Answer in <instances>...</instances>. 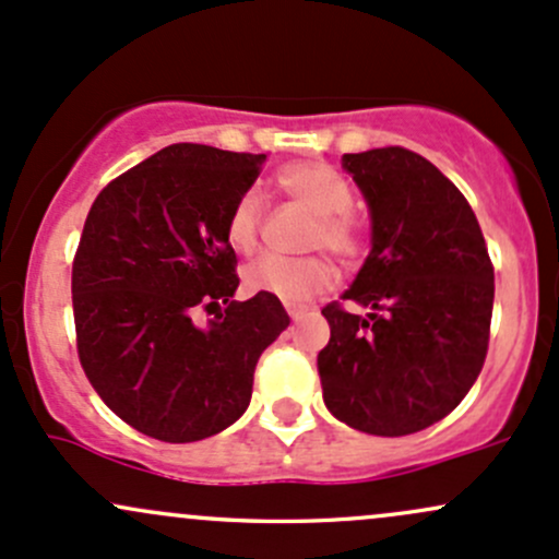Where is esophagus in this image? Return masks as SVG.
Returning a JSON list of instances; mask_svg holds the SVG:
<instances>
[{
    "instance_id": "34e87169",
    "label": "esophagus",
    "mask_w": 559,
    "mask_h": 559,
    "mask_svg": "<svg viewBox=\"0 0 559 559\" xmlns=\"http://www.w3.org/2000/svg\"><path fill=\"white\" fill-rule=\"evenodd\" d=\"M285 309H287V314L293 317V320H298V317L304 314V306H298V304H285Z\"/></svg>"
}]
</instances>
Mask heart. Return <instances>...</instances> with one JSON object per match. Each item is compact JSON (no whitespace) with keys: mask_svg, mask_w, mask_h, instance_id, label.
I'll use <instances>...</instances> for the list:
<instances>
[{"mask_svg":"<svg viewBox=\"0 0 559 559\" xmlns=\"http://www.w3.org/2000/svg\"><path fill=\"white\" fill-rule=\"evenodd\" d=\"M277 186L282 194L317 215L309 237L311 248H325L341 261H357L365 253V226L352 210L354 191L341 173L320 162H298L282 167ZM258 237H261V205L253 191H245L226 215V239L237 253L250 255L258 248ZM242 280L250 293L296 304L328 290L333 282V266L320 255H263L245 266Z\"/></svg>","mask_w":559,"mask_h":559,"instance_id":"heart-1","label":"heart"}]
</instances>
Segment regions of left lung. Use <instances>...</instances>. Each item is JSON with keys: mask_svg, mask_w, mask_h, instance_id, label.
I'll use <instances>...</instances> for the list:
<instances>
[{"mask_svg": "<svg viewBox=\"0 0 559 559\" xmlns=\"http://www.w3.org/2000/svg\"><path fill=\"white\" fill-rule=\"evenodd\" d=\"M365 194L373 248L344 301L322 309L317 354L328 411L352 429L402 437L445 418L477 381L493 317V263L466 197L402 146L344 154Z\"/></svg>", "mask_w": 559, "mask_h": 559, "instance_id": "obj_1", "label": "left lung"}]
</instances>
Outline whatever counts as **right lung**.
Listing matches in <instances>:
<instances>
[{
	"instance_id": "1",
	"label": "right lung",
	"mask_w": 559,
	"mask_h": 559,
	"mask_svg": "<svg viewBox=\"0 0 559 559\" xmlns=\"http://www.w3.org/2000/svg\"><path fill=\"white\" fill-rule=\"evenodd\" d=\"M266 154L173 143L104 186L74 266L76 354L98 397L141 435L197 442L248 411L258 357L290 325L280 298L234 301L226 215ZM200 308H221L207 329Z\"/></svg>"
}]
</instances>
